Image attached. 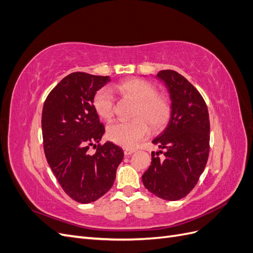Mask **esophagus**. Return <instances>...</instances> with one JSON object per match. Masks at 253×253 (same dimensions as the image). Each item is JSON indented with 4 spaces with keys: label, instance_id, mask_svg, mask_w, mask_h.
<instances>
[{
    "label": "esophagus",
    "instance_id": "34e87169",
    "mask_svg": "<svg viewBox=\"0 0 253 253\" xmlns=\"http://www.w3.org/2000/svg\"><path fill=\"white\" fill-rule=\"evenodd\" d=\"M124 152H125V155H126V156H129V155L133 154V153L135 152V150H132V149H125Z\"/></svg>",
    "mask_w": 253,
    "mask_h": 253
}]
</instances>
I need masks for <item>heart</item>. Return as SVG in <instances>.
<instances>
[{"label":"heart","mask_w":253,"mask_h":253,"mask_svg":"<svg viewBox=\"0 0 253 253\" xmlns=\"http://www.w3.org/2000/svg\"><path fill=\"white\" fill-rule=\"evenodd\" d=\"M114 90L137 101L135 118L131 121H114L108 126V137L121 147L131 149L150 134V125L158 128L163 126L170 115L167 99L156 95V87L141 79H131L113 87ZM94 109L103 119H110L114 114V97L110 88L99 89L93 100ZM141 116V118H138Z\"/></svg>","instance_id":"heart-1"}]
</instances>
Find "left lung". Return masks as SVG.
<instances>
[{
  "instance_id": "8db88e82",
  "label": "left lung",
  "mask_w": 253,
  "mask_h": 253,
  "mask_svg": "<svg viewBox=\"0 0 253 253\" xmlns=\"http://www.w3.org/2000/svg\"><path fill=\"white\" fill-rule=\"evenodd\" d=\"M156 79L168 88L171 114L164 131L152 140L166 150L165 157L160 159L152 153V163L142 175V182L163 200L178 201L195 187L208 160L209 113L202 95L177 72L160 71Z\"/></svg>"
}]
</instances>
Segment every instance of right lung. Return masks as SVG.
<instances>
[{
	"label": "right lung",
	"mask_w": 253,
	"mask_h": 253,
	"mask_svg": "<svg viewBox=\"0 0 253 253\" xmlns=\"http://www.w3.org/2000/svg\"><path fill=\"white\" fill-rule=\"evenodd\" d=\"M110 81L109 76L73 73L58 83L43 105L47 163L64 192L81 204L95 202L108 192L124 159V151L111 141L98 144L94 156L87 152L89 145L97 146L104 134L93 100Z\"/></svg>",
	"instance_id": "obj_1"
}]
</instances>
